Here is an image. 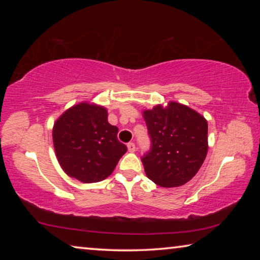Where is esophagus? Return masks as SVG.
<instances>
[{"label": "esophagus", "instance_id": "obj_1", "mask_svg": "<svg viewBox=\"0 0 260 260\" xmlns=\"http://www.w3.org/2000/svg\"><path fill=\"white\" fill-rule=\"evenodd\" d=\"M127 148H128V151H131V152H134V151L136 150L135 143H133V142H129V143H127Z\"/></svg>", "mask_w": 260, "mask_h": 260}]
</instances>
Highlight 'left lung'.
<instances>
[{
  "instance_id": "8db88e82",
  "label": "left lung",
  "mask_w": 260,
  "mask_h": 260,
  "mask_svg": "<svg viewBox=\"0 0 260 260\" xmlns=\"http://www.w3.org/2000/svg\"><path fill=\"white\" fill-rule=\"evenodd\" d=\"M151 149L141 160L160 187H180L195 177L208 153V121L187 105L170 102L142 112Z\"/></svg>"
}]
</instances>
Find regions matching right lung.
<instances>
[{
    "mask_svg": "<svg viewBox=\"0 0 260 260\" xmlns=\"http://www.w3.org/2000/svg\"><path fill=\"white\" fill-rule=\"evenodd\" d=\"M104 107L81 102L56 120L52 141L56 157L69 177L83 183L102 181L113 172L127 147L117 138Z\"/></svg>",
    "mask_w": 260,
    "mask_h": 260,
    "instance_id": "right-lung-1",
    "label": "right lung"
}]
</instances>
